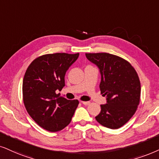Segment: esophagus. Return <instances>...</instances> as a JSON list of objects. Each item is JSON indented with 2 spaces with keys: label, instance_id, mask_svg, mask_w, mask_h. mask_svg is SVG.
<instances>
[{
  "label": "esophagus",
  "instance_id": "34e87169",
  "mask_svg": "<svg viewBox=\"0 0 159 159\" xmlns=\"http://www.w3.org/2000/svg\"><path fill=\"white\" fill-rule=\"evenodd\" d=\"M81 103H82V104H84V105L88 106V105H89L90 102L89 101H81Z\"/></svg>",
  "mask_w": 159,
  "mask_h": 159
}]
</instances>
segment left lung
I'll return each mask as SVG.
<instances>
[{
	"label": "left lung",
	"mask_w": 159,
	"mask_h": 159,
	"mask_svg": "<svg viewBox=\"0 0 159 159\" xmlns=\"http://www.w3.org/2000/svg\"><path fill=\"white\" fill-rule=\"evenodd\" d=\"M87 59L100 69L101 94L107 103L95 119L111 129L124 125L135 114L139 104L141 84L135 69L125 59L108 53H86Z\"/></svg>",
	"instance_id": "8db88e82"
}]
</instances>
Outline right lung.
Here are the masks:
<instances>
[{"instance_id": "right-lung-1", "label": "right lung", "mask_w": 159, "mask_h": 159, "mask_svg": "<svg viewBox=\"0 0 159 159\" xmlns=\"http://www.w3.org/2000/svg\"><path fill=\"white\" fill-rule=\"evenodd\" d=\"M79 53H56L40 56L30 64L23 81L26 111L41 128L51 132L64 129L71 122L78 103L56 94L65 86V76Z\"/></svg>"}]
</instances>
